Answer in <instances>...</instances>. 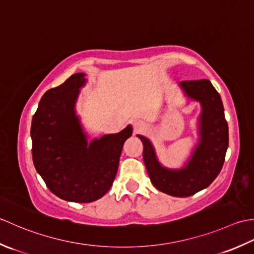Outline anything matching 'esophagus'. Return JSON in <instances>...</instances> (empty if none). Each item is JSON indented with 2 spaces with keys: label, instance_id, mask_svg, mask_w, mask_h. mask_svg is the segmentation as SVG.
Returning <instances> with one entry per match:
<instances>
[{
  "label": "esophagus",
  "instance_id": "1",
  "mask_svg": "<svg viewBox=\"0 0 254 254\" xmlns=\"http://www.w3.org/2000/svg\"><path fill=\"white\" fill-rule=\"evenodd\" d=\"M142 128H144V123L141 121H134L133 122V129L134 131H139L141 130Z\"/></svg>",
  "mask_w": 254,
  "mask_h": 254
}]
</instances>
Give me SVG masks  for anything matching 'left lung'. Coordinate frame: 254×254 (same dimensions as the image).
I'll list each match as a JSON object with an SVG mask.
<instances>
[{
  "label": "left lung",
  "mask_w": 254,
  "mask_h": 254,
  "mask_svg": "<svg viewBox=\"0 0 254 254\" xmlns=\"http://www.w3.org/2000/svg\"><path fill=\"white\" fill-rule=\"evenodd\" d=\"M179 87L200 104L197 143L182 168H167L159 161L150 139L137 134L143 144V162L154 188L175 197H188L213 183L224 165L229 143L228 124L219 93L209 80L183 81Z\"/></svg>",
  "instance_id": "left-lung-1"
}]
</instances>
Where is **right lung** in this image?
Listing matches in <instances>:
<instances>
[{
  "instance_id": "right-lung-1",
  "label": "right lung",
  "mask_w": 254,
  "mask_h": 254,
  "mask_svg": "<svg viewBox=\"0 0 254 254\" xmlns=\"http://www.w3.org/2000/svg\"><path fill=\"white\" fill-rule=\"evenodd\" d=\"M85 84V73H75L48 90L30 128L36 171L55 195L74 203H91L107 193L116 177L124 143L132 133L128 125L117 133L87 140L75 111Z\"/></svg>"
}]
</instances>
